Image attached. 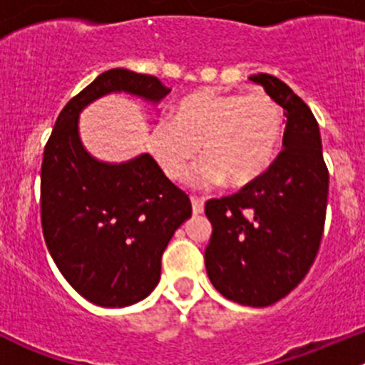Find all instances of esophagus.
Listing matches in <instances>:
<instances>
[{
	"instance_id": "1",
	"label": "esophagus",
	"mask_w": 365,
	"mask_h": 365,
	"mask_svg": "<svg viewBox=\"0 0 365 365\" xmlns=\"http://www.w3.org/2000/svg\"><path fill=\"white\" fill-rule=\"evenodd\" d=\"M190 203H192V212L196 213V215L203 213V210H205V201L203 200H200V197H192V200H190Z\"/></svg>"
}]
</instances>
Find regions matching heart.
Listing matches in <instances>:
<instances>
[{
    "mask_svg": "<svg viewBox=\"0 0 365 365\" xmlns=\"http://www.w3.org/2000/svg\"><path fill=\"white\" fill-rule=\"evenodd\" d=\"M284 130L281 106L263 91L224 93L203 90L187 95L171 116L152 127L150 153L168 178L183 180L201 145L203 164L196 182H222L238 189L256 182L274 164Z\"/></svg>",
    "mask_w": 365,
    "mask_h": 365,
    "instance_id": "b5f03b06",
    "label": "heart"
}]
</instances>
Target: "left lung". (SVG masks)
Returning a JSON list of instances; mask_svg holds the SVG:
<instances>
[{"mask_svg": "<svg viewBox=\"0 0 365 365\" xmlns=\"http://www.w3.org/2000/svg\"><path fill=\"white\" fill-rule=\"evenodd\" d=\"M249 79L284 109L282 152L256 182L205 205L213 227L205 264L220 295L267 307L295 289L314 263L325 226L329 169L307 104L270 73Z\"/></svg>", "mask_w": 365, "mask_h": 365, "instance_id": "left-lung-1", "label": "left lung"}]
</instances>
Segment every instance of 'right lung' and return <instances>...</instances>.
<instances>
[{
	"mask_svg": "<svg viewBox=\"0 0 365 365\" xmlns=\"http://www.w3.org/2000/svg\"><path fill=\"white\" fill-rule=\"evenodd\" d=\"M169 91L153 76L108 70L68 101L43 150V238L68 284L91 304L127 307L148 297L162 252L192 206L150 153L120 164L95 159L81 141L79 114L109 93L157 106Z\"/></svg>",
	"mask_w": 365,
	"mask_h": 365,
	"instance_id": "obj_1",
	"label": "right lung"
}]
</instances>
